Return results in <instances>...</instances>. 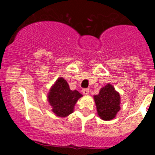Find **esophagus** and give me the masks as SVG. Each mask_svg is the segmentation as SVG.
Here are the masks:
<instances>
[{
  "label": "esophagus",
  "instance_id": "34e87169",
  "mask_svg": "<svg viewBox=\"0 0 155 155\" xmlns=\"http://www.w3.org/2000/svg\"><path fill=\"white\" fill-rule=\"evenodd\" d=\"M82 93L84 94H87L89 93V89L88 88H83L82 89Z\"/></svg>",
  "mask_w": 155,
  "mask_h": 155
}]
</instances>
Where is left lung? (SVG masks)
I'll return each instance as SVG.
<instances>
[{"label":"left lung","mask_w":155,"mask_h":155,"mask_svg":"<svg viewBox=\"0 0 155 155\" xmlns=\"http://www.w3.org/2000/svg\"><path fill=\"white\" fill-rule=\"evenodd\" d=\"M98 116L104 120H111L115 118L120 111V96L114 87L107 84L101 88L99 94L94 95Z\"/></svg>","instance_id":"8db88e82"}]
</instances>
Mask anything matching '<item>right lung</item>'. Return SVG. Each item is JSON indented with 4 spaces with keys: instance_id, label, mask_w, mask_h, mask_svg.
<instances>
[{
    "instance_id": "right-lung-1",
    "label": "right lung",
    "mask_w": 155,
    "mask_h": 155,
    "mask_svg": "<svg viewBox=\"0 0 155 155\" xmlns=\"http://www.w3.org/2000/svg\"><path fill=\"white\" fill-rule=\"evenodd\" d=\"M82 94L70 89L69 84L63 78H58L50 89L48 100L53 107V112L57 116L66 117L73 113L74 106Z\"/></svg>"
}]
</instances>
